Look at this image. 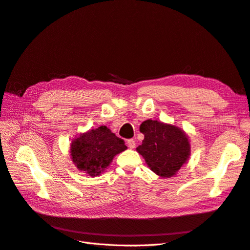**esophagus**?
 Wrapping results in <instances>:
<instances>
[{
	"label": "esophagus",
	"mask_w": 250,
	"mask_h": 250,
	"mask_svg": "<svg viewBox=\"0 0 250 250\" xmlns=\"http://www.w3.org/2000/svg\"><path fill=\"white\" fill-rule=\"evenodd\" d=\"M127 145L130 149H133L135 147V141L133 139H129L127 141Z\"/></svg>",
	"instance_id": "esophagus-1"
}]
</instances>
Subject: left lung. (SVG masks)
Here are the masks:
<instances>
[{"instance_id":"1","label":"left lung","mask_w":250,"mask_h":250,"mask_svg":"<svg viewBox=\"0 0 250 250\" xmlns=\"http://www.w3.org/2000/svg\"><path fill=\"white\" fill-rule=\"evenodd\" d=\"M140 131L145 138L137 151L145 158L148 167L164 178L175 175L191 153L186 132L179 127L156 120L144 121Z\"/></svg>"}]
</instances>
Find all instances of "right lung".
I'll list each match as a JSON object with an SVG mask.
<instances>
[{
    "label": "right lung",
    "mask_w": 250,
    "mask_h": 250,
    "mask_svg": "<svg viewBox=\"0 0 250 250\" xmlns=\"http://www.w3.org/2000/svg\"><path fill=\"white\" fill-rule=\"evenodd\" d=\"M127 149L125 142L106 126L81 133L71 144L72 161L78 170L96 177L106 169L115 155Z\"/></svg>",
    "instance_id": "add662e5"
}]
</instances>
